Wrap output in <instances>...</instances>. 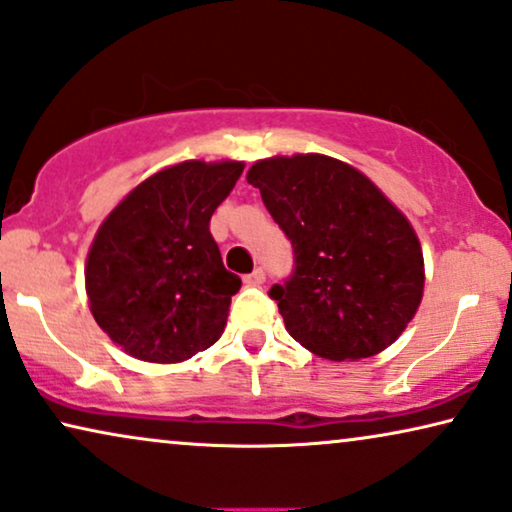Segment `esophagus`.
<instances>
[{
	"mask_svg": "<svg viewBox=\"0 0 512 512\" xmlns=\"http://www.w3.org/2000/svg\"><path fill=\"white\" fill-rule=\"evenodd\" d=\"M264 278H267V274H264V269H255L252 274L243 276V283L245 285H262Z\"/></svg>",
	"mask_w": 512,
	"mask_h": 512,
	"instance_id": "obj_1",
	"label": "esophagus"
}]
</instances>
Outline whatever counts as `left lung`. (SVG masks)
Wrapping results in <instances>:
<instances>
[{"mask_svg": "<svg viewBox=\"0 0 512 512\" xmlns=\"http://www.w3.org/2000/svg\"><path fill=\"white\" fill-rule=\"evenodd\" d=\"M248 182L295 252L292 276L269 290L295 342L360 360L403 335L424 295V255L370 177L332 156L295 154L257 161Z\"/></svg>", "mask_w": 512, "mask_h": 512, "instance_id": "8db88e82", "label": "left lung"}]
</instances>
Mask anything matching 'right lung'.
Instances as JSON below:
<instances>
[{
	"label": "right lung",
	"mask_w": 512,
	"mask_h": 512,
	"mask_svg": "<svg viewBox=\"0 0 512 512\" xmlns=\"http://www.w3.org/2000/svg\"><path fill=\"white\" fill-rule=\"evenodd\" d=\"M243 161H182L140 182L105 217L86 295L107 337L147 363H182L222 337L241 278L224 269L210 217Z\"/></svg>",
	"instance_id": "1"
}]
</instances>
